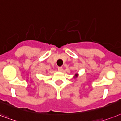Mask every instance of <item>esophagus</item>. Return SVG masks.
<instances>
[{
	"instance_id": "34e87169",
	"label": "esophagus",
	"mask_w": 121,
	"mask_h": 121,
	"mask_svg": "<svg viewBox=\"0 0 121 121\" xmlns=\"http://www.w3.org/2000/svg\"><path fill=\"white\" fill-rule=\"evenodd\" d=\"M58 70L60 71V72H62L63 70V68L62 67H58Z\"/></svg>"
}]
</instances>
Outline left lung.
Returning <instances> with one entry per match:
<instances>
[{"label":"left lung","mask_w":121,"mask_h":121,"mask_svg":"<svg viewBox=\"0 0 121 121\" xmlns=\"http://www.w3.org/2000/svg\"><path fill=\"white\" fill-rule=\"evenodd\" d=\"M77 76H78V74H75V76H74V77H77Z\"/></svg>","instance_id":"left-lung-1"}]
</instances>
